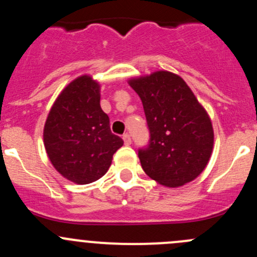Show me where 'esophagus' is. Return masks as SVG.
Here are the masks:
<instances>
[{
    "label": "esophagus",
    "instance_id": "34e87169",
    "mask_svg": "<svg viewBox=\"0 0 257 257\" xmlns=\"http://www.w3.org/2000/svg\"><path fill=\"white\" fill-rule=\"evenodd\" d=\"M123 141H124V144H125V145H131L132 144V138H131V136H129L128 133L124 134Z\"/></svg>",
    "mask_w": 257,
    "mask_h": 257
}]
</instances>
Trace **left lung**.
Masks as SVG:
<instances>
[{
  "label": "left lung",
  "mask_w": 257,
  "mask_h": 257,
  "mask_svg": "<svg viewBox=\"0 0 257 257\" xmlns=\"http://www.w3.org/2000/svg\"><path fill=\"white\" fill-rule=\"evenodd\" d=\"M143 103L150 138L138 150L145 174L169 188L194 180L214 145L211 120L184 79L159 71L129 80Z\"/></svg>",
  "instance_id": "8db88e82"
}]
</instances>
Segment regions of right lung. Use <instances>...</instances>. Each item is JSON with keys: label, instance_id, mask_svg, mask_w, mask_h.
<instances>
[{"label": "right lung", "instance_id": "right-lung-1", "mask_svg": "<svg viewBox=\"0 0 257 257\" xmlns=\"http://www.w3.org/2000/svg\"><path fill=\"white\" fill-rule=\"evenodd\" d=\"M100 87L89 76L69 83L49 110L43 141L59 174L76 184L102 178L123 139L110 132L109 116L100 108Z\"/></svg>", "mask_w": 257, "mask_h": 257}]
</instances>
